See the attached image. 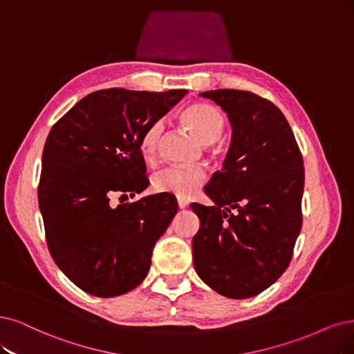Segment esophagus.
<instances>
[{"label":"esophagus","instance_id":"1","mask_svg":"<svg viewBox=\"0 0 354 354\" xmlns=\"http://www.w3.org/2000/svg\"><path fill=\"white\" fill-rule=\"evenodd\" d=\"M187 205H188V201H187L185 198L178 197V207H179V208H185Z\"/></svg>","mask_w":354,"mask_h":354}]
</instances>
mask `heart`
<instances>
[{"label":"heart","mask_w":354,"mask_h":354,"mask_svg":"<svg viewBox=\"0 0 354 354\" xmlns=\"http://www.w3.org/2000/svg\"><path fill=\"white\" fill-rule=\"evenodd\" d=\"M179 121L197 137L204 146H213L225 133L226 118L218 109L208 103H191L180 111ZM165 137L162 122L151 124L141 137L140 151L146 160H154L159 154ZM205 179V172L200 167L170 166L157 172L153 187L162 192H172L179 197H191L197 192Z\"/></svg>","instance_id":"obj_1"}]
</instances>
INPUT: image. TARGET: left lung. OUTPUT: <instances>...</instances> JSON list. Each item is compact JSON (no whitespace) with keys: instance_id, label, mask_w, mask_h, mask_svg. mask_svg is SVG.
I'll list each match as a JSON object with an SVG mask.
<instances>
[{"instance_id":"1","label":"left lung","mask_w":354,"mask_h":354,"mask_svg":"<svg viewBox=\"0 0 354 354\" xmlns=\"http://www.w3.org/2000/svg\"><path fill=\"white\" fill-rule=\"evenodd\" d=\"M227 113L232 141L223 167L204 188L214 205L192 203L200 229L192 239L198 277L230 299L276 283L302 227L304 159L281 111L250 91L200 93Z\"/></svg>"}]
</instances>
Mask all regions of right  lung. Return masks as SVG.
Wrapping results in <instances>:
<instances>
[{"label":"right lung","instance_id":"obj_1","mask_svg":"<svg viewBox=\"0 0 354 354\" xmlns=\"http://www.w3.org/2000/svg\"><path fill=\"white\" fill-rule=\"evenodd\" d=\"M188 93L97 90L52 127L37 188L49 252L77 287L124 295L146 279L151 251L178 212L172 194L112 207L149 187L141 137Z\"/></svg>","mask_w":354,"mask_h":354}]
</instances>
